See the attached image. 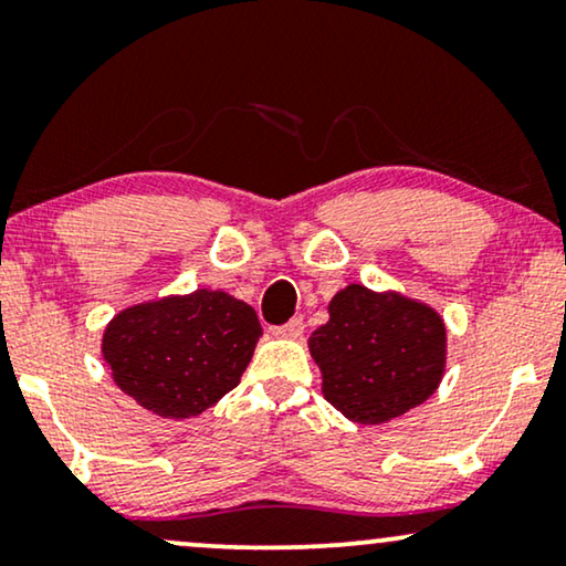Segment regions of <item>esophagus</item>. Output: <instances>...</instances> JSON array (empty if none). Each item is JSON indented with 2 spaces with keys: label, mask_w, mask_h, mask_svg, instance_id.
Wrapping results in <instances>:
<instances>
[{
  "label": "esophagus",
  "mask_w": 566,
  "mask_h": 566,
  "mask_svg": "<svg viewBox=\"0 0 566 566\" xmlns=\"http://www.w3.org/2000/svg\"><path fill=\"white\" fill-rule=\"evenodd\" d=\"M273 335L296 339L304 335V319H301V316H293V319H289L285 324H277V327H273Z\"/></svg>",
  "instance_id": "34e87169"
}]
</instances>
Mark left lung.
<instances>
[{
	"label": "left lung",
	"instance_id": "obj_1",
	"mask_svg": "<svg viewBox=\"0 0 566 566\" xmlns=\"http://www.w3.org/2000/svg\"><path fill=\"white\" fill-rule=\"evenodd\" d=\"M322 391L347 420L378 424L422 405L438 389L446 327L432 308L347 285L329 322L308 337Z\"/></svg>",
	"mask_w": 566,
	"mask_h": 566
}]
</instances>
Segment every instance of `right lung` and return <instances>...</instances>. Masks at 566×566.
<instances>
[{
	"label": "right lung",
	"instance_id": "obj_1",
	"mask_svg": "<svg viewBox=\"0 0 566 566\" xmlns=\"http://www.w3.org/2000/svg\"><path fill=\"white\" fill-rule=\"evenodd\" d=\"M262 335L252 306L223 291L130 306L105 329L115 384L159 417L213 407L242 378Z\"/></svg>",
	"mask_w": 566,
	"mask_h": 566
}]
</instances>
